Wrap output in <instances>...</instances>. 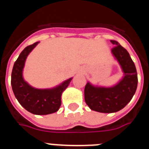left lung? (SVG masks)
Returning a JSON list of instances; mask_svg holds the SVG:
<instances>
[{
	"instance_id": "8db88e82",
	"label": "left lung",
	"mask_w": 149,
	"mask_h": 149,
	"mask_svg": "<svg viewBox=\"0 0 149 149\" xmlns=\"http://www.w3.org/2000/svg\"><path fill=\"white\" fill-rule=\"evenodd\" d=\"M112 54L120 64L124 72L123 78L112 87H97L89 82L84 89V98L91 110L110 113L124 108L132 99L137 87V72L132 59L125 48L115 40Z\"/></svg>"
}]
</instances>
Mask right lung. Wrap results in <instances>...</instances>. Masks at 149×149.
Instances as JSON below:
<instances>
[{"label": "right lung", "mask_w": 149, "mask_h": 149, "mask_svg": "<svg viewBox=\"0 0 149 149\" xmlns=\"http://www.w3.org/2000/svg\"><path fill=\"white\" fill-rule=\"evenodd\" d=\"M37 42L26 47L14 63L12 72L11 84L15 98L24 108L35 115H48L55 113L61 105L62 93L71 82L68 79L53 89H35L24 81L22 72L29 54L37 45Z\"/></svg>", "instance_id": "right-lung-1"}]
</instances>
